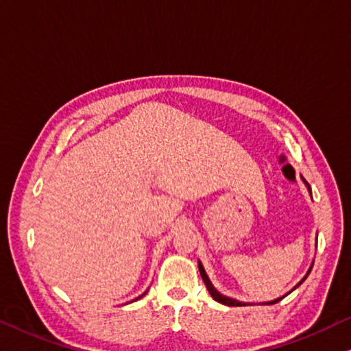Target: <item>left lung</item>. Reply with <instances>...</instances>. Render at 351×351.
Masks as SVG:
<instances>
[{"label":"left lung","mask_w":351,"mask_h":351,"mask_svg":"<svg viewBox=\"0 0 351 351\" xmlns=\"http://www.w3.org/2000/svg\"><path fill=\"white\" fill-rule=\"evenodd\" d=\"M301 179H303V177H301ZM303 182H304V185L307 186V191H309V194L312 196L309 183H307L304 179H303ZM312 265H314V263H312ZM312 265L309 267V269H307V273L304 274V278L301 279V281H300L298 284H296L292 290H295L296 287H298V285H301V284H303V282L306 281V278L309 276V273H311V269H312ZM197 267H199V273H201V276H202V279H204V282H206V287H207V290H208V293L212 295V298H213L215 301H218V303H221V304H226V306H251V303H243V301H239V300L229 298V296H226V295H223V293H219L218 290L213 287L212 281H210L208 276H207L206 269H204L202 263L199 262V261H197ZM292 290H290V292H292ZM290 292H289V293H290ZM289 293H285V295H289ZM285 295H284V296H285ZM284 296H279V298H276V300H271V301H265V303H262V304H274V303H278V301H281V300L284 298Z\"/></svg>","instance_id":"left-lung-1"}]
</instances>
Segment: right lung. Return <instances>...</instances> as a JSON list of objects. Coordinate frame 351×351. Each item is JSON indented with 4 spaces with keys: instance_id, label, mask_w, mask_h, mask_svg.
<instances>
[{
    "instance_id": "right-lung-1",
    "label": "right lung",
    "mask_w": 351,
    "mask_h": 351,
    "mask_svg": "<svg viewBox=\"0 0 351 351\" xmlns=\"http://www.w3.org/2000/svg\"><path fill=\"white\" fill-rule=\"evenodd\" d=\"M145 293H147V290H145V292H144V293H143V295H139V296H138V298H136V300H139V298H141V296H144V295H145Z\"/></svg>"
}]
</instances>
